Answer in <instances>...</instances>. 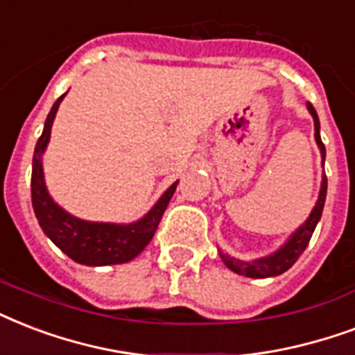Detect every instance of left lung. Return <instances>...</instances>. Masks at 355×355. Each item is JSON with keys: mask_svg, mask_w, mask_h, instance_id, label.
<instances>
[{"mask_svg": "<svg viewBox=\"0 0 355 355\" xmlns=\"http://www.w3.org/2000/svg\"><path fill=\"white\" fill-rule=\"evenodd\" d=\"M307 111L313 116V122H315V140H317V146L320 150V157H322V166L324 159H326V148L322 144V139H320V122H318L317 111L313 109L311 103H307ZM326 191H328V180H326V174H322V183H320V192H318V200L315 203V207L311 209V213L307 216V220L302 224L298 230H296L293 235H291L285 243L272 254L265 255V257H257V259L252 261H243L237 259V257H232L230 254H224L222 250H218L220 254V259L224 261V265L233 270L235 274H241V276L246 277H274L279 276L283 272H287L291 266L295 265L296 259L304 254V250L307 248V244L311 241V235L317 227L320 216H322L324 202H326Z\"/></svg>", "mask_w": 355, "mask_h": 355, "instance_id": "1", "label": "left lung"}]
</instances>
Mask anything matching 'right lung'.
I'll return each instance as SVG.
<instances>
[{
    "instance_id": "1",
    "label": "right lung",
    "mask_w": 355,
    "mask_h": 355,
    "mask_svg": "<svg viewBox=\"0 0 355 355\" xmlns=\"http://www.w3.org/2000/svg\"><path fill=\"white\" fill-rule=\"evenodd\" d=\"M64 96L66 94L60 96L51 107L46 123H44L42 135L35 146V153H33L31 202L35 215L49 241L79 265H122V263L135 259L150 244L159 222L163 218L164 209L175 192L178 181L163 192V196L159 198L146 215L131 224L81 220L78 216L64 211L53 198L49 196L42 168V155L48 148L49 137H51V125H53L55 114L59 111L60 101Z\"/></svg>"
}]
</instances>
